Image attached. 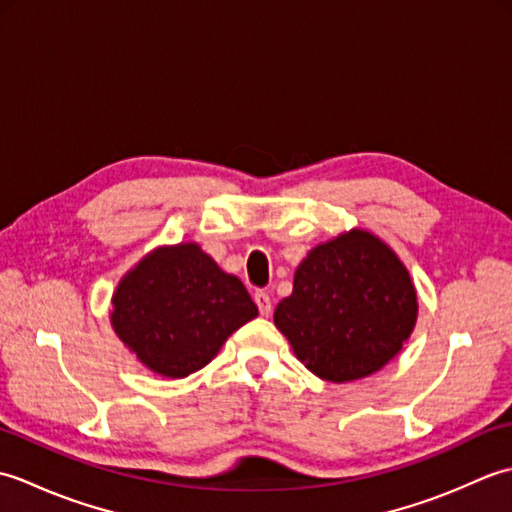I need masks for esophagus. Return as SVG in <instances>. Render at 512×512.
<instances>
[{
    "mask_svg": "<svg viewBox=\"0 0 512 512\" xmlns=\"http://www.w3.org/2000/svg\"><path fill=\"white\" fill-rule=\"evenodd\" d=\"M255 303H257V308H259V312L264 314V317H268L270 310H273V301H270L268 292H264V290L255 292Z\"/></svg>",
    "mask_w": 512,
    "mask_h": 512,
    "instance_id": "1",
    "label": "esophagus"
}]
</instances>
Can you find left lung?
Here are the masks:
<instances>
[{"label":"left lung","mask_w":512,"mask_h":512,"mask_svg":"<svg viewBox=\"0 0 512 512\" xmlns=\"http://www.w3.org/2000/svg\"><path fill=\"white\" fill-rule=\"evenodd\" d=\"M418 299L394 250L365 231L312 248L275 325L312 374L365 378L394 358L416 325Z\"/></svg>","instance_id":"1"}]
</instances>
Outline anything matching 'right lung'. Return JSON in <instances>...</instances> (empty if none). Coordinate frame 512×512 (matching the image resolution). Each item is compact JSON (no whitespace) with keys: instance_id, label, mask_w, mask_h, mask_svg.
I'll return each mask as SVG.
<instances>
[{"instance_id":"right-lung-1","label":"right lung","mask_w":512,"mask_h":512,"mask_svg":"<svg viewBox=\"0 0 512 512\" xmlns=\"http://www.w3.org/2000/svg\"><path fill=\"white\" fill-rule=\"evenodd\" d=\"M112 325L156 374L184 378L257 317L242 281L226 275L198 244L158 248L114 292Z\"/></svg>"}]
</instances>
